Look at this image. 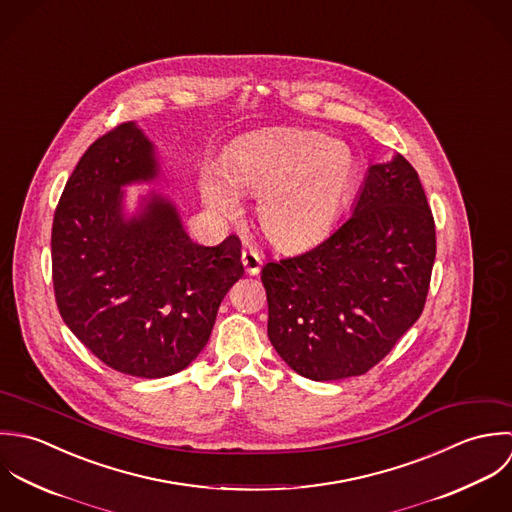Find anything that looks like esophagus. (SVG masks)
I'll return each mask as SVG.
<instances>
[{
	"label": "esophagus",
	"mask_w": 512,
	"mask_h": 512,
	"mask_svg": "<svg viewBox=\"0 0 512 512\" xmlns=\"http://www.w3.org/2000/svg\"><path fill=\"white\" fill-rule=\"evenodd\" d=\"M241 263L245 267V273L247 275H257L261 271V265H263V257L257 249L253 247H245L241 251Z\"/></svg>",
	"instance_id": "1"
}]
</instances>
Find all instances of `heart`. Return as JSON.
Masks as SVG:
<instances>
[{"label":"heart","mask_w":512,"mask_h":512,"mask_svg":"<svg viewBox=\"0 0 512 512\" xmlns=\"http://www.w3.org/2000/svg\"><path fill=\"white\" fill-rule=\"evenodd\" d=\"M358 178L352 150L322 134L279 128L257 134L229 150L223 172L205 168V204L223 217L241 209L239 192L259 196L265 235L283 247L320 237L338 217Z\"/></svg>","instance_id":"b5f03b06"}]
</instances>
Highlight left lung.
<instances>
[{"label": "left lung", "mask_w": 512, "mask_h": 512, "mask_svg": "<svg viewBox=\"0 0 512 512\" xmlns=\"http://www.w3.org/2000/svg\"><path fill=\"white\" fill-rule=\"evenodd\" d=\"M435 221L404 156L368 170L352 215L305 253L269 259V340L301 376L330 382L382 362L425 307Z\"/></svg>", "instance_id": "1"}]
</instances>
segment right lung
I'll return each instance as SVG.
<instances>
[{
    "instance_id": "1",
    "label": "right lung",
    "mask_w": 512,
    "mask_h": 512,
    "mask_svg": "<svg viewBox=\"0 0 512 512\" xmlns=\"http://www.w3.org/2000/svg\"><path fill=\"white\" fill-rule=\"evenodd\" d=\"M156 176L152 144L122 122L79 160L55 209V301L108 368L136 378L184 370L204 350L225 293L243 277L241 241L194 243L174 205L154 196L122 219L120 186Z\"/></svg>"
}]
</instances>
